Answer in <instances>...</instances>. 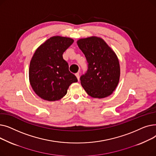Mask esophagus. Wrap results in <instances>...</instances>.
<instances>
[{
	"label": "esophagus",
	"instance_id": "esophagus-1",
	"mask_svg": "<svg viewBox=\"0 0 156 156\" xmlns=\"http://www.w3.org/2000/svg\"><path fill=\"white\" fill-rule=\"evenodd\" d=\"M75 75H76V78H77L78 80L79 81V80H80V75H79V73H76V74H75Z\"/></svg>",
	"mask_w": 156,
	"mask_h": 156
}]
</instances>
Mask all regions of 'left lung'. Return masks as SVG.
I'll return each instance as SVG.
<instances>
[{
    "label": "left lung",
    "mask_w": 156,
    "mask_h": 156,
    "mask_svg": "<svg viewBox=\"0 0 156 156\" xmlns=\"http://www.w3.org/2000/svg\"><path fill=\"white\" fill-rule=\"evenodd\" d=\"M77 44L88 62L87 73L80 77L83 88L94 98L102 99L111 95L116 90L120 77L116 54L100 37L81 38Z\"/></svg>",
    "instance_id": "1"
}]
</instances>
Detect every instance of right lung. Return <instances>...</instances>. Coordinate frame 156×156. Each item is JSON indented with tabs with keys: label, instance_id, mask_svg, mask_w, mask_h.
Segmentation results:
<instances>
[{
	"label": "right lung",
	"instance_id": "add662e5",
	"mask_svg": "<svg viewBox=\"0 0 156 156\" xmlns=\"http://www.w3.org/2000/svg\"><path fill=\"white\" fill-rule=\"evenodd\" d=\"M73 42L69 37L54 36L35 51L30 64L29 80L34 91L41 99L60 100L67 94L69 85L78 81L62 57L64 52Z\"/></svg>",
	"mask_w": 156,
	"mask_h": 156
}]
</instances>
